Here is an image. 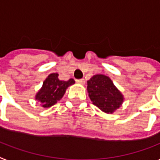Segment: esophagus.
<instances>
[{
    "label": "esophagus",
    "mask_w": 160,
    "mask_h": 160,
    "mask_svg": "<svg viewBox=\"0 0 160 160\" xmlns=\"http://www.w3.org/2000/svg\"><path fill=\"white\" fill-rule=\"evenodd\" d=\"M76 82H77L78 84H84V83H85V80H84V79H80V80H76Z\"/></svg>",
    "instance_id": "1"
}]
</instances>
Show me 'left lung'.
I'll return each mask as SVG.
<instances>
[{"instance_id": "obj_1", "label": "left lung", "mask_w": 160, "mask_h": 160, "mask_svg": "<svg viewBox=\"0 0 160 160\" xmlns=\"http://www.w3.org/2000/svg\"><path fill=\"white\" fill-rule=\"evenodd\" d=\"M88 93L93 104L107 113L113 112L123 102V96L113 83L103 75H95L88 80Z\"/></svg>"}]
</instances>
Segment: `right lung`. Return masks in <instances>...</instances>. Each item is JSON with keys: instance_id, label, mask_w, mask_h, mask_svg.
<instances>
[{"instance_id": "obj_1", "label": "right lung", "mask_w": 160, "mask_h": 160, "mask_svg": "<svg viewBox=\"0 0 160 160\" xmlns=\"http://www.w3.org/2000/svg\"><path fill=\"white\" fill-rule=\"evenodd\" d=\"M58 73L50 74L44 80L42 89L38 92L36 99L42 103L43 108H50L63 97L69 85L75 83L73 79L67 81L60 80Z\"/></svg>"}]
</instances>
